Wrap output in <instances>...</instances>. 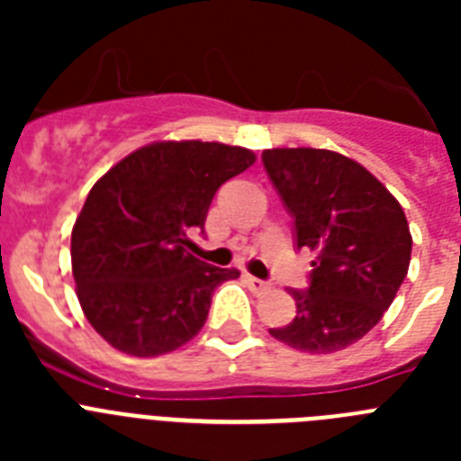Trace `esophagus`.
Returning <instances> with one entry per match:
<instances>
[{
    "mask_svg": "<svg viewBox=\"0 0 461 461\" xmlns=\"http://www.w3.org/2000/svg\"><path fill=\"white\" fill-rule=\"evenodd\" d=\"M244 281H247V286H249V291L251 293H267L270 291V284H267V281H263V279H256V276H251V275H247L244 276Z\"/></svg>",
    "mask_w": 461,
    "mask_h": 461,
    "instance_id": "34e87169",
    "label": "esophagus"
}]
</instances>
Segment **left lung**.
Listing matches in <instances>:
<instances>
[{"mask_svg":"<svg viewBox=\"0 0 461 461\" xmlns=\"http://www.w3.org/2000/svg\"><path fill=\"white\" fill-rule=\"evenodd\" d=\"M263 166L295 223L297 249L319 254L309 288H291L295 319L270 335L297 351H341L383 319L409 272L413 240L404 210L339 152L266 149Z\"/></svg>","mask_w":461,"mask_h":461,"instance_id":"1","label":"left lung"}]
</instances>
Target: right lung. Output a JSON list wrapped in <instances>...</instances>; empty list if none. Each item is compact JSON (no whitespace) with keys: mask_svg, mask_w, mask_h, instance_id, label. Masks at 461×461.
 Returning a JSON list of instances; mask_svg holds the SVG:
<instances>
[{"mask_svg":"<svg viewBox=\"0 0 461 461\" xmlns=\"http://www.w3.org/2000/svg\"><path fill=\"white\" fill-rule=\"evenodd\" d=\"M254 161L223 142H152L92 186L71 266L80 307L113 348L164 356L201 332L214 288L240 272L189 254V233L203 230L219 186Z\"/></svg>","mask_w":461,"mask_h":461,"instance_id":"obj_1","label":"right lung"}]
</instances>
